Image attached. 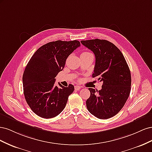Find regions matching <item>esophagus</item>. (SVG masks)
<instances>
[{
    "mask_svg": "<svg viewBox=\"0 0 152 152\" xmlns=\"http://www.w3.org/2000/svg\"><path fill=\"white\" fill-rule=\"evenodd\" d=\"M81 87H80V86H75V89L76 91H78V90L80 89Z\"/></svg>",
    "mask_w": 152,
    "mask_h": 152,
    "instance_id": "obj_1",
    "label": "esophagus"
}]
</instances>
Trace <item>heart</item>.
<instances>
[{"instance_id": "1", "label": "heart", "mask_w": 152, "mask_h": 152, "mask_svg": "<svg viewBox=\"0 0 152 152\" xmlns=\"http://www.w3.org/2000/svg\"><path fill=\"white\" fill-rule=\"evenodd\" d=\"M89 53H89V52H83V53H82L81 54V55H85V54H89Z\"/></svg>"}]
</instances>
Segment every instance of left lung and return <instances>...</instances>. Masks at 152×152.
<instances>
[{
  "instance_id": "8db88e82",
  "label": "left lung",
  "mask_w": 152,
  "mask_h": 152,
  "mask_svg": "<svg viewBox=\"0 0 152 152\" xmlns=\"http://www.w3.org/2000/svg\"><path fill=\"white\" fill-rule=\"evenodd\" d=\"M95 55L93 78L103 82L99 91L89 88L86 101L89 112L100 119L115 115L123 108L131 92V76L124 55L113 43L106 40H81Z\"/></svg>"
}]
</instances>
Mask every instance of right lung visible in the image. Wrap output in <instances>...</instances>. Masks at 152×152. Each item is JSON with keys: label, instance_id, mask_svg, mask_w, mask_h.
<instances>
[{"label": "right lung", "instance_id": "obj_1", "mask_svg": "<svg viewBox=\"0 0 152 152\" xmlns=\"http://www.w3.org/2000/svg\"><path fill=\"white\" fill-rule=\"evenodd\" d=\"M80 46L78 40H56L44 44L32 56L23 75V93L27 104L38 116L50 118L65 108L74 86L55 85L54 78L63 70L73 50Z\"/></svg>", "mask_w": 152, "mask_h": 152}]
</instances>
